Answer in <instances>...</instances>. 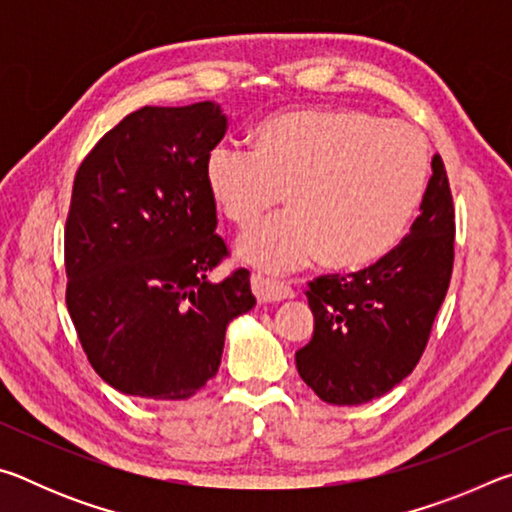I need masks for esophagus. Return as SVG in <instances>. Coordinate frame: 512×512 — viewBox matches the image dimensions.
I'll return each mask as SVG.
<instances>
[{
    "label": "esophagus",
    "mask_w": 512,
    "mask_h": 512,
    "mask_svg": "<svg viewBox=\"0 0 512 512\" xmlns=\"http://www.w3.org/2000/svg\"><path fill=\"white\" fill-rule=\"evenodd\" d=\"M250 284H253V293L259 302H277V300L296 296L289 284H284L280 280H271V277H264V275H253L250 277Z\"/></svg>",
    "instance_id": "esophagus-1"
}]
</instances>
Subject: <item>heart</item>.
I'll list each match as a JSON object with an SVG mask.
<instances>
[{
	"instance_id": "b5f03b06",
	"label": "heart",
	"mask_w": 512,
	"mask_h": 512,
	"mask_svg": "<svg viewBox=\"0 0 512 512\" xmlns=\"http://www.w3.org/2000/svg\"><path fill=\"white\" fill-rule=\"evenodd\" d=\"M427 173L429 146L413 126L354 108L284 112L257 126L255 149L221 142L205 160L210 194L239 228L287 198V212L237 244L275 273L318 255L336 268L375 262L404 235Z\"/></svg>"
}]
</instances>
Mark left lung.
<instances>
[{
  "instance_id": "8db88e82",
  "label": "left lung",
  "mask_w": 512,
  "mask_h": 512,
  "mask_svg": "<svg viewBox=\"0 0 512 512\" xmlns=\"http://www.w3.org/2000/svg\"><path fill=\"white\" fill-rule=\"evenodd\" d=\"M409 235L357 273L309 282L314 336L296 352L305 384L327 404H366L411 375L427 348L454 268L456 214L440 155Z\"/></svg>"
}]
</instances>
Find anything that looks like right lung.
Here are the masks:
<instances>
[{"mask_svg":"<svg viewBox=\"0 0 512 512\" xmlns=\"http://www.w3.org/2000/svg\"><path fill=\"white\" fill-rule=\"evenodd\" d=\"M228 131L212 101L144 106L94 144L65 223V302L83 352L119 393L187 400L221 366L225 327L255 307L246 268L214 284L205 160Z\"/></svg>","mask_w":512,"mask_h":512,"instance_id":"obj_1","label":"right lung"}]
</instances>
